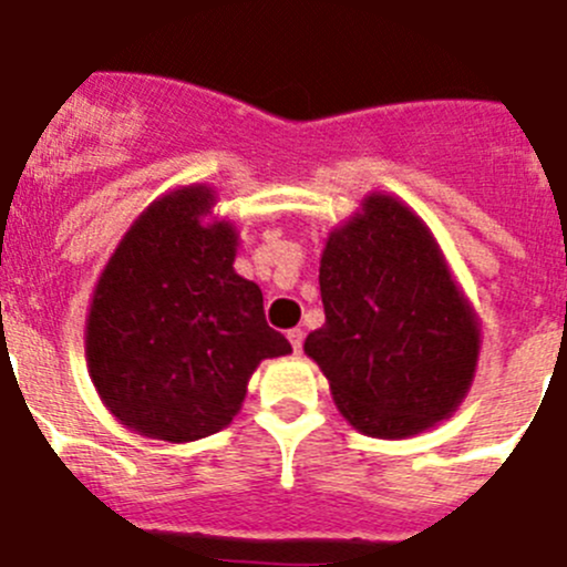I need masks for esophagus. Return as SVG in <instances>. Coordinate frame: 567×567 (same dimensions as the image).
I'll use <instances>...</instances> for the list:
<instances>
[{"label": "esophagus", "instance_id": "1", "mask_svg": "<svg viewBox=\"0 0 567 567\" xmlns=\"http://www.w3.org/2000/svg\"><path fill=\"white\" fill-rule=\"evenodd\" d=\"M288 340H290V346H293L296 354H299V351H301V343H305V332H301V329H290V332H288Z\"/></svg>", "mask_w": 567, "mask_h": 567}]
</instances>
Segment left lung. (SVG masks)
I'll list each match as a JSON object with an SVG mask.
<instances>
[{
    "mask_svg": "<svg viewBox=\"0 0 567 567\" xmlns=\"http://www.w3.org/2000/svg\"><path fill=\"white\" fill-rule=\"evenodd\" d=\"M318 282L327 321L305 354L357 432L401 441L457 412L480 362V316L404 202L368 194L329 233Z\"/></svg>",
    "mask_w": 567,
    "mask_h": 567,
    "instance_id": "1",
    "label": "left lung"
}]
</instances>
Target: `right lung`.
<instances>
[{
	"mask_svg": "<svg viewBox=\"0 0 567 567\" xmlns=\"http://www.w3.org/2000/svg\"><path fill=\"white\" fill-rule=\"evenodd\" d=\"M216 190L183 185L132 221L93 288L85 360L126 430L168 443L233 423L268 357L290 354L266 323L262 290L233 268L238 229Z\"/></svg>",
	"mask_w": 567,
	"mask_h": 567,
	"instance_id": "1",
	"label": "right lung"
}]
</instances>
